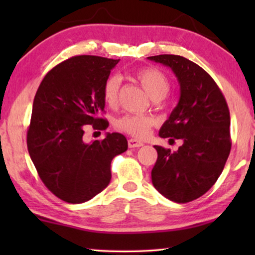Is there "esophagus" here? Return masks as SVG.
<instances>
[{
  "label": "esophagus",
  "instance_id": "esophagus-1",
  "mask_svg": "<svg viewBox=\"0 0 255 255\" xmlns=\"http://www.w3.org/2000/svg\"><path fill=\"white\" fill-rule=\"evenodd\" d=\"M128 147H130V148H135V147H141V146L144 145V142L139 141V140H137V139L131 138V139H128Z\"/></svg>",
  "mask_w": 255,
  "mask_h": 255
}]
</instances>
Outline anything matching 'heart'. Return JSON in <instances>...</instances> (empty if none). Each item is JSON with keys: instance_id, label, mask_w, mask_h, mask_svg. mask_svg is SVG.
I'll return each mask as SVG.
<instances>
[{"instance_id": "heart-1", "label": "heart", "mask_w": 255, "mask_h": 255, "mask_svg": "<svg viewBox=\"0 0 255 255\" xmlns=\"http://www.w3.org/2000/svg\"><path fill=\"white\" fill-rule=\"evenodd\" d=\"M135 80L140 83L146 93L153 100L163 99L169 90V80L165 73L153 67H146L134 74ZM121 79L118 75H111L103 86V99L109 106H116L120 95ZM154 120L149 116L127 115L115 122V127L120 131L133 135L135 138H145L151 132Z\"/></svg>"}]
</instances>
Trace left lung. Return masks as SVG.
Masks as SVG:
<instances>
[{
  "mask_svg": "<svg viewBox=\"0 0 255 255\" xmlns=\"http://www.w3.org/2000/svg\"><path fill=\"white\" fill-rule=\"evenodd\" d=\"M147 59L172 68L180 83L179 103L159 135L183 141L176 152L154 146L152 183L168 200L187 203L207 193L224 169L231 151L229 107L214 79L195 62L174 54Z\"/></svg>",
  "mask_w": 255,
  "mask_h": 255,
  "instance_id": "8db88e82",
  "label": "left lung"
}]
</instances>
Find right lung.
<instances>
[{"mask_svg": "<svg viewBox=\"0 0 255 255\" xmlns=\"http://www.w3.org/2000/svg\"><path fill=\"white\" fill-rule=\"evenodd\" d=\"M120 59L76 55L45 75L33 100L27 149L47 189L67 203H83L107 188L115 156L128 149L123 134L83 141L87 125L106 130L103 86Z\"/></svg>", "mask_w": 255, "mask_h": 255, "instance_id": "right-lung-1", "label": "right lung"}]
</instances>
